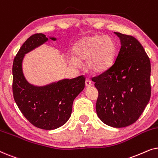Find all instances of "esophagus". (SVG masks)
I'll return each mask as SVG.
<instances>
[{
  "instance_id": "obj_1",
  "label": "esophagus",
  "mask_w": 158,
  "mask_h": 158,
  "mask_svg": "<svg viewBox=\"0 0 158 158\" xmlns=\"http://www.w3.org/2000/svg\"><path fill=\"white\" fill-rule=\"evenodd\" d=\"M85 83V85L87 86V87H90V86L92 85L91 81H90L89 79H86Z\"/></svg>"
}]
</instances>
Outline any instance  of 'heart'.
<instances>
[{"instance_id":"1","label":"heart","mask_w":158,"mask_h":158,"mask_svg":"<svg viewBox=\"0 0 158 158\" xmlns=\"http://www.w3.org/2000/svg\"><path fill=\"white\" fill-rule=\"evenodd\" d=\"M74 56L69 58L73 65L80 67L81 61H86L88 70L93 73L106 71L113 64L116 47L109 36L95 34L79 40L73 49Z\"/></svg>"}]
</instances>
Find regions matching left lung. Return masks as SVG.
Instances as JSON below:
<instances>
[{
  "label": "left lung",
  "instance_id": "1",
  "mask_svg": "<svg viewBox=\"0 0 158 158\" xmlns=\"http://www.w3.org/2000/svg\"><path fill=\"white\" fill-rule=\"evenodd\" d=\"M114 34L121 42L115 62L94 81L98 90L97 115L104 124L121 128L135 123L150 101L151 65L139 41Z\"/></svg>",
  "mask_w": 158,
  "mask_h": 158
}]
</instances>
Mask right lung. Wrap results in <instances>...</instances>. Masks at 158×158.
<instances>
[{"mask_svg":"<svg viewBox=\"0 0 158 158\" xmlns=\"http://www.w3.org/2000/svg\"><path fill=\"white\" fill-rule=\"evenodd\" d=\"M47 41L48 38L44 34H35L21 47L13 63L12 88L15 102L24 117L36 127L52 130L68 122L72 113L73 101L85 88V78L81 75L44 86L30 84L23 75V57Z\"/></svg>","mask_w":158,"mask_h":158,"instance_id":"right-lung-1","label":"right lung"}]
</instances>
